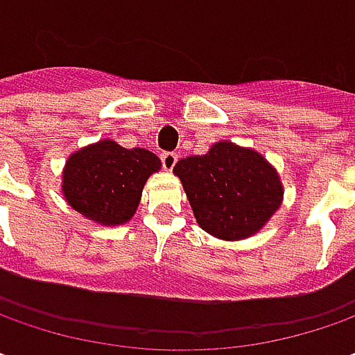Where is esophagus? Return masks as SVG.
I'll return each instance as SVG.
<instances>
[{"label": "esophagus", "instance_id": "34e87169", "mask_svg": "<svg viewBox=\"0 0 355 355\" xmlns=\"http://www.w3.org/2000/svg\"><path fill=\"white\" fill-rule=\"evenodd\" d=\"M175 164H178V154H173V152H164L162 154V166H164V170L171 171Z\"/></svg>", "mask_w": 355, "mask_h": 355}]
</instances>
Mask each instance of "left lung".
I'll use <instances>...</instances> for the list:
<instances>
[{
    "label": "left lung",
    "instance_id": "1",
    "mask_svg": "<svg viewBox=\"0 0 355 355\" xmlns=\"http://www.w3.org/2000/svg\"><path fill=\"white\" fill-rule=\"evenodd\" d=\"M180 178L196 221L223 241L252 237L279 211L284 187L279 171L252 148L221 140L203 156L180 159Z\"/></svg>",
    "mask_w": 355,
    "mask_h": 355
}]
</instances>
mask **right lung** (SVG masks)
I'll return each mask as SVG.
<instances>
[{
	"label": "right lung",
	"mask_w": 355,
	"mask_h": 355,
	"mask_svg": "<svg viewBox=\"0 0 355 355\" xmlns=\"http://www.w3.org/2000/svg\"><path fill=\"white\" fill-rule=\"evenodd\" d=\"M159 170L162 162L150 150H128L104 138L69 156L62 170V198L92 223L124 225L140 205L148 178Z\"/></svg>",
	"instance_id": "right-lung-1"
}]
</instances>
